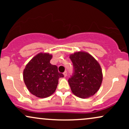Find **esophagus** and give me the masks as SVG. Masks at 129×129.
Masks as SVG:
<instances>
[{
    "label": "esophagus",
    "instance_id": "34e87169",
    "mask_svg": "<svg viewBox=\"0 0 129 129\" xmlns=\"http://www.w3.org/2000/svg\"><path fill=\"white\" fill-rule=\"evenodd\" d=\"M63 75H64V76L65 77H66L67 76V72H66H66H63Z\"/></svg>",
    "mask_w": 129,
    "mask_h": 129
}]
</instances>
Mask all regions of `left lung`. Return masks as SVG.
<instances>
[{
	"label": "left lung",
	"mask_w": 129,
	"mask_h": 129,
	"mask_svg": "<svg viewBox=\"0 0 129 129\" xmlns=\"http://www.w3.org/2000/svg\"><path fill=\"white\" fill-rule=\"evenodd\" d=\"M73 73L68 80L72 92L81 98H87L100 89L103 81L101 68L98 61L88 53L82 51L70 56Z\"/></svg>",
	"instance_id": "obj_1"
}]
</instances>
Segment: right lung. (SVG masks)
Listing matches in <instances>:
<instances>
[{
	"label": "right lung",
	"mask_w": 129,
	"mask_h": 129,
	"mask_svg": "<svg viewBox=\"0 0 129 129\" xmlns=\"http://www.w3.org/2000/svg\"><path fill=\"white\" fill-rule=\"evenodd\" d=\"M52 55L39 53L33 57L23 70V81L33 95L44 98L55 91L58 79L63 75L57 70V67L50 63Z\"/></svg>",
	"instance_id": "1"
}]
</instances>
